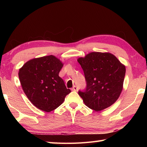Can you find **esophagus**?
<instances>
[{
    "mask_svg": "<svg viewBox=\"0 0 147 147\" xmlns=\"http://www.w3.org/2000/svg\"><path fill=\"white\" fill-rule=\"evenodd\" d=\"M78 88L76 86H74L73 87V88H72V91H74V92H76L78 91Z\"/></svg>",
    "mask_w": 147,
    "mask_h": 147,
    "instance_id": "obj_1",
    "label": "esophagus"
}]
</instances>
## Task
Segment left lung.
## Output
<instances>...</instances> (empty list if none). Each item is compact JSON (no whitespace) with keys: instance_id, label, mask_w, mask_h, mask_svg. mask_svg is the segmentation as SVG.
I'll return each mask as SVG.
<instances>
[{"instance_id":"8db88e82","label":"left lung","mask_w":147,"mask_h":147,"mask_svg":"<svg viewBox=\"0 0 147 147\" xmlns=\"http://www.w3.org/2000/svg\"><path fill=\"white\" fill-rule=\"evenodd\" d=\"M78 62L82 66L86 87L78 92L85 104L99 111L110 107L123 90L126 67L117 57L109 52H93Z\"/></svg>"}]
</instances>
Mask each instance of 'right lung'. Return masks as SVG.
<instances>
[{
    "mask_svg": "<svg viewBox=\"0 0 147 147\" xmlns=\"http://www.w3.org/2000/svg\"><path fill=\"white\" fill-rule=\"evenodd\" d=\"M62 66L59 59L51 55L31 59L20 69L22 88L30 101L40 110H55L71 92L59 76Z\"/></svg>",
    "mask_w": 147,
    "mask_h": 147,
    "instance_id": "obj_1",
    "label": "right lung"
}]
</instances>
